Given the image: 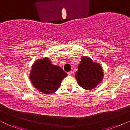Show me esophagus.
Masks as SVG:
<instances>
[{"mask_svg": "<svg viewBox=\"0 0 130 130\" xmlns=\"http://www.w3.org/2000/svg\"><path fill=\"white\" fill-rule=\"evenodd\" d=\"M72 73H73V72H72V71H70V72H69L68 73H67V74H68L69 76H71L72 74Z\"/></svg>", "mask_w": 130, "mask_h": 130, "instance_id": "1", "label": "esophagus"}]
</instances>
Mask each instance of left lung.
Returning <instances> with one entry per match:
<instances>
[{"mask_svg": "<svg viewBox=\"0 0 130 130\" xmlns=\"http://www.w3.org/2000/svg\"><path fill=\"white\" fill-rule=\"evenodd\" d=\"M104 77L102 67L88 57H82L75 77L78 84L86 90H91L101 82Z\"/></svg>", "mask_w": 130, "mask_h": 130, "instance_id": "1", "label": "left lung"}]
</instances>
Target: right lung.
<instances>
[{"instance_id": "add662e5", "label": "right lung", "mask_w": 130, "mask_h": 130, "mask_svg": "<svg viewBox=\"0 0 130 130\" xmlns=\"http://www.w3.org/2000/svg\"><path fill=\"white\" fill-rule=\"evenodd\" d=\"M29 79L34 86L42 93L50 94L60 88L67 74L61 67L51 64L48 58L37 60L32 66Z\"/></svg>"}]
</instances>
